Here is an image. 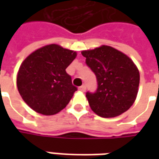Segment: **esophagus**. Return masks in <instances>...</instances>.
Listing matches in <instances>:
<instances>
[{
  "label": "esophagus",
  "instance_id": "34e87169",
  "mask_svg": "<svg viewBox=\"0 0 159 159\" xmlns=\"http://www.w3.org/2000/svg\"><path fill=\"white\" fill-rule=\"evenodd\" d=\"M79 90L80 91H82V92H85V90H86V86H85V85H82L81 87H79Z\"/></svg>",
  "mask_w": 159,
  "mask_h": 159
}]
</instances>
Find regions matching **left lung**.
I'll return each instance as SVG.
<instances>
[{"label":"left lung","instance_id":"obj_1","mask_svg":"<svg viewBox=\"0 0 159 159\" xmlns=\"http://www.w3.org/2000/svg\"><path fill=\"white\" fill-rule=\"evenodd\" d=\"M82 54L98 83L94 93H86L93 112L102 117H114L129 110L136 99L140 83V73L132 59L105 45L83 51Z\"/></svg>","mask_w":159,"mask_h":159}]
</instances>
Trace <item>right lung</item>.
Returning a JSON list of instances; mask_svg holds the SVG:
<instances>
[{"label":"right lung","mask_w":159,"mask_h":159,"mask_svg":"<svg viewBox=\"0 0 159 159\" xmlns=\"http://www.w3.org/2000/svg\"><path fill=\"white\" fill-rule=\"evenodd\" d=\"M76 52L50 44L37 49L19 67L17 87L20 95L32 110L50 116L68 105L77 89L66 71Z\"/></svg>","instance_id":"obj_1"}]
</instances>
